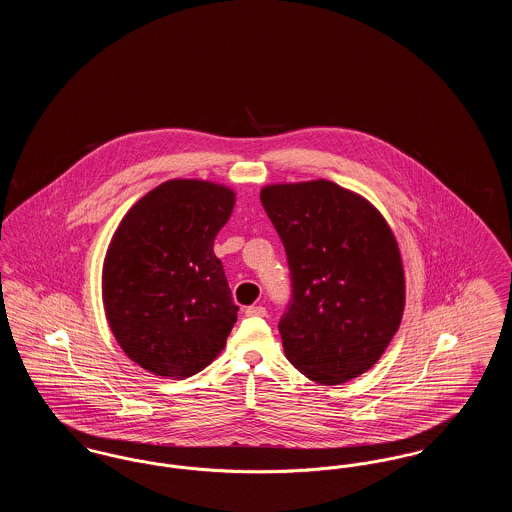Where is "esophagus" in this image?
I'll use <instances>...</instances> for the list:
<instances>
[{
	"label": "esophagus",
	"mask_w": 512,
	"mask_h": 512,
	"mask_svg": "<svg viewBox=\"0 0 512 512\" xmlns=\"http://www.w3.org/2000/svg\"><path fill=\"white\" fill-rule=\"evenodd\" d=\"M245 317H267V309L261 305H251L245 309Z\"/></svg>",
	"instance_id": "esophagus-1"
}]
</instances>
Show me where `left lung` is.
Listing matches in <instances>:
<instances>
[{"mask_svg":"<svg viewBox=\"0 0 512 512\" xmlns=\"http://www.w3.org/2000/svg\"><path fill=\"white\" fill-rule=\"evenodd\" d=\"M261 203L290 267L292 299L278 322L288 361L324 386L357 378L403 317V265L388 222L328 180L267 186Z\"/></svg>","mask_w":512,"mask_h":512,"instance_id":"left-lung-1","label":"left lung"}]
</instances>
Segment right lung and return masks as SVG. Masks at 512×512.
Wrapping results in <instances>:
<instances>
[{
	"label": "right lung",
	"instance_id": "1",
	"mask_svg": "<svg viewBox=\"0 0 512 512\" xmlns=\"http://www.w3.org/2000/svg\"><path fill=\"white\" fill-rule=\"evenodd\" d=\"M234 192L169 180L122 219L103 263V303L122 351L157 376L211 365L238 318L213 242Z\"/></svg>",
	"mask_w": 512,
	"mask_h": 512
}]
</instances>
